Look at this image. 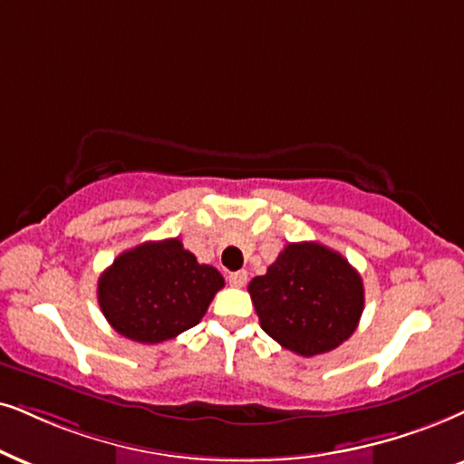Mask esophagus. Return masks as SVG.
<instances>
[{"mask_svg":"<svg viewBox=\"0 0 464 464\" xmlns=\"http://www.w3.org/2000/svg\"><path fill=\"white\" fill-rule=\"evenodd\" d=\"M246 283H248V274L244 272H233V274H228V285L231 286H244Z\"/></svg>","mask_w":464,"mask_h":464,"instance_id":"esophagus-1","label":"esophagus"}]
</instances>
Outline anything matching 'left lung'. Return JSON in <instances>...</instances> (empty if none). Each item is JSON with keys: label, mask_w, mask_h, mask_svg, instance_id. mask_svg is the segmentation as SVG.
Returning a JSON list of instances; mask_svg holds the SVG:
<instances>
[{"label": "left lung", "mask_w": 464, "mask_h": 464, "mask_svg": "<svg viewBox=\"0 0 464 464\" xmlns=\"http://www.w3.org/2000/svg\"><path fill=\"white\" fill-rule=\"evenodd\" d=\"M248 293L267 336L313 357L343 344L363 310V285L351 263L316 242L286 244Z\"/></svg>", "instance_id": "1"}]
</instances>
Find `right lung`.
I'll return each instance as SVG.
<instances>
[{
    "label": "right lung",
    "mask_w": 464,
    "mask_h": 464,
    "mask_svg": "<svg viewBox=\"0 0 464 464\" xmlns=\"http://www.w3.org/2000/svg\"><path fill=\"white\" fill-rule=\"evenodd\" d=\"M222 286L218 269L171 237L121 252L98 278V304L117 334L156 344L195 327Z\"/></svg>",
    "instance_id": "right-lung-1"
}]
</instances>
